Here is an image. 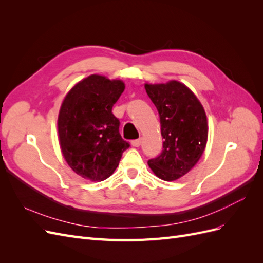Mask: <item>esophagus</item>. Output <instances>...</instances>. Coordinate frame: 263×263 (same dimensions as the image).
Instances as JSON below:
<instances>
[{"label": "esophagus", "instance_id": "obj_1", "mask_svg": "<svg viewBox=\"0 0 263 263\" xmlns=\"http://www.w3.org/2000/svg\"><path fill=\"white\" fill-rule=\"evenodd\" d=\"M132 145H133V147H139L141 145V138L133 140L132 141Z\"/></svg>", "mask_w": 263, "mask_h": 263}]
</instances>
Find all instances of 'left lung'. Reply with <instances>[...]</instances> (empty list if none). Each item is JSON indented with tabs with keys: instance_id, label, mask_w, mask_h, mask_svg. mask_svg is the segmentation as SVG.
Masks as SVG:
<instances>
[{
	"instance_id": "1",
	"label": "left lung",
	"mask_w": 263,
	"mask_h": 263,
	"mask_svg": "<svg viewBox=\"0 0 263 263\" xmlns=\"http://www.w3.org/2000/svg\"><path fill=\"white\" fill-rule=\"evenodd\" d=\"M146 92L160 117L161 154L149 159L158 178L174 181L193 168L208 141V119L202 104L187 86L178 81L146 84Z\"/></svg>"
}]
</instances>
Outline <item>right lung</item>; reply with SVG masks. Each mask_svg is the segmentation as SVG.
Instances as JSON below:
<instances>
[{
  "label": "right lung",
  "instance_id": "1",
  "mask_svg": "<svg viewBox=\"0 0 263 263\" xmlns=\"http://www.w3.org/2000/svg\"><path fill=\"white\" fill-rule=\"evenodd\" d=\"M125 84L92 74L76 84L62 102L58 117L61 151L77 174L91 181L112 176L129 142L119 134L112 108Z\"/></svg>",
  "mask_w": 263,
  "mask_h": 263
}]
</instances>
